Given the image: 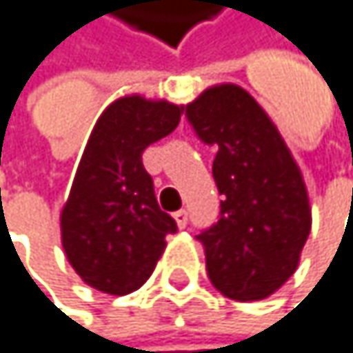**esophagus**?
<instances>
[{
  "instance_id": "34e87169",
  "label": "esophagus",
  "mask_w": 353,
  "mask_h": 353,
  "mask_svg": "<svg viewBox=\"0 0 353 353\" xmlns=\"http://www.w3.org/2000/svg\"><path fill=\"white\" fill-rule=\"evenodd\" d=\"M173 217H175V221H178V228H186V223H188V211L186 209L175 211Z\"/></svg>"
}]
</instances>
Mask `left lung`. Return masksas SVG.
<instances>
[{
    "label": "left lung",
    "mask_w": 353,
    "mask_h": 353,
    "mask_svg": "<svg viewBox=\"0 0 353 353\" xmlns=\"http://www.w3.org/2000/svg\"><path fill=\"white\" fill-rule=\"evenodd\" d=\"M196 138L217 148L213 180L223 201L196 241L211 285L236 301L281 289L312 228L297 163L261 106L239 85H217L186 106Z\"/></svg>",
    "instance_id": "obj_1"
}]
</instances>
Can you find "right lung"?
Masks as SVG:
<instances>
[{
  "mask_svg": "<svg viewBox=\"0 0 353 353\" xmlns=\"http://www.w3.org/2000/svg\"><path fill=\"white\" fill-rule=\"evenodd\" d=\"M182 106L128 96L112 102L90 136L60 215L64 253L81 279L128 295L152 274L165 236L178 232L161 211L142 152L178 128Z\"/></svg>",
  "mask_w": 353,
  "mask_h": 353,
  "instance_id": "add662e5",
  "label": "right lung"
}]
</instances>
